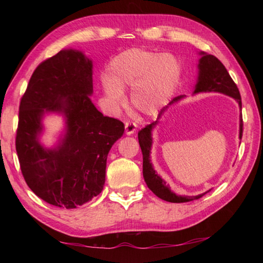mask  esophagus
I'll return each instance as SVG.
<instances>
[{"instance_id": "obj_1", "label": "esophagus", "mask_w": 263, "mask_h": 263, "mask_svg": "<svg viewBox=\"0 0 263 263\" xmlns=\"http://www.w3.org/2000/svg\"><path fill=\"white\" fill-rule=\"evenodd\" d=\"M137 130V125L133 122H126L125 123V133L127 136H131Z\"/></svg>"}]
</instances>
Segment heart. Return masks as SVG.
<instances>
[{"instance_id":"obj_1","label":"heart","mask_w":263,"mask_h":263,"mask_svg":"<svg viewBox=\"0 0 263 263\" xmlns=\"http://www.w3.org/2000/svg\"><path fill=\"white\" fill-rule=\"evenodd\" d=\"M180 61L171 53H156L144 48H130L111 60L108 80L103 85L111 107L124 100L123 89L131 88L133 108L144 115H155L170 102L180 83Z\"/></svg>"}]
</instances>
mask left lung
I'll list each match as a JSON object with an SVG mask.
<instances>
[{
  "instance_id": "1",
  "label": "left lung",
  "mask_w": 263,
  "mask_h": 263,
  "mask_svg": "<svg viewBox=\"0 0 263 263\" xmlns=\"http://www.w3.org/2000/svg\"><path fill=\"white\" fill-rule=\"evenodd\" d=\"M199 55H200V59L198 63V78H197V83H195L194 86L193 95L200 93V92L224 93L235 99L238 103L239 110H242L241 95H239L237 86L235 85V82L233 81L224 64H222L216 57H214V55L206 54L204 52H199ZM183 98H185L184 95L175 97L168 105L166 106V107H164L160 110L157 121H155L152 123V124L141 128L138 133L139 144H140L141 147L142 157H143L142 172H143L144 181H146L148 187L152 190V191L157 195L158 198L173 203H183V202H189V201L197 200V199H200L201 197H203L206 192L211 191V190H208V191L204 193L192 195V197H190V195L176 194L175 192L172 191L168 185H167L165 180H163L158 173L155 171L152 163V158H150V154H152V147H153V130L155 128V126L158 124L159 119L167 110V108H168L170 106L178 103ZM242 132H243V121H242V113H241L239 114V136H238L239 139H242Z\"/></svg>"
}]
</instances>
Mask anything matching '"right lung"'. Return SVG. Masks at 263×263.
<instances>
[{"label":"right lung","mask_w":263,"mask_h":263,"mask_svg":"<svg viewBox=\"0 0 263 263\" xmlns=\"http://www.w3.org/2000/svg\"><path fill=\"white\" fill-rule=\"evenodd\" d=\"M92 61L78 49H62L39 64L21 98L15 149L22 175L37 197L73 209L103 191L111 146L124 132L91 102ZM61 115L65 130L53 147L40 140L42 120Z\"/></svg>","instance_id":"right-lung-1"}]
</instances>
